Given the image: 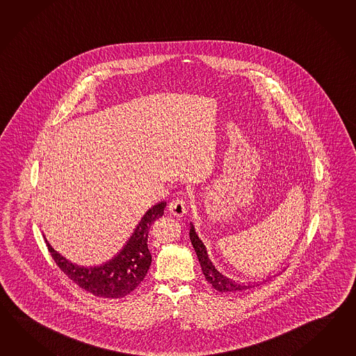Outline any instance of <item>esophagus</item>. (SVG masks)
Segmentation results:
<instances>
[{
	"mask_svg": "<svg viewBox=\"0 0 356 356\" xmlns=\"http://www.w3.org/2000/svg\"><path fill=\"white\" fill-rule=\"evenodd\" d=\"M168 211L174 216L181 217L184 214L186 213V203L181 197H175L170 204H168Z\"/></svg>",
	"mask_w": 356,
	"mask_h": 356,
	"instance_id": "1",
	"label": "esophagus"
}]
</instances>
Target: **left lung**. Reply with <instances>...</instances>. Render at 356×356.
Listing matches in <instances>:
<instances>
[{
  "instance_id": "obj_1",
  "label": "left lung",
  "mask_w": 356,
  "mask_h": 356,
  "mask_svg": "<svg viewBox=\"0 0 356 356\" xmlns=\"http://www.w3.org/2000/svg\"><path fill=\"white\" fill-rule=\"evenodd\" d=\"M190 241L194 246V250L197 253V259L200 263V267L203 270V275L206 277L208 284H211L213 289L220 293H240V291H245L254 287V284H241V282H235L231 281L227 277L222 276L221 273L214 268L213 264L211 259L208 258L207 254L206 246L203 245V243L200 241V238L195 234V229L191 225L190 229Z\"/></svg>"
}]
</instances>
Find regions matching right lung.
<instances>
[{"mask_svg": "<svg viewBox=\"0 0 356 356\" xmlns=\"http://www.w3.org/2000/svg\"><path fill=\"white\" fill-rule=\"evenodd\" d=\"M166 203L161 202L144 214L122 252L112 261L101 267L84 268L66 261L46 241L48 252L57 267L63 270L74 284L97 298L120 299L140 284L149 269L152 255L148 249V232L152 223L163 216Z\"/></svg>", "mask_w": 356, "mask_h": 356, "instance_id": "obj_1", "label": "right lung"}]
</instances>
